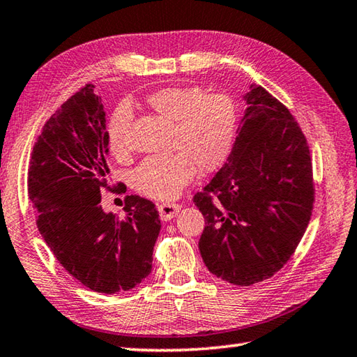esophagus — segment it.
Here are the masks:
<instances>
[{
    "label": "esophagus",
    "instance_id": "esophagus-1",
    "mask_svg": "<svg viewBox=\"0 0 357 357\" xmlns=\"http://www.w3.org/2000/svg\"><path fill=\"white\" fill-rule=\"evenodd\" d=\"M179 208H181V206L179 204H174V202H162V204L158 206L160 220L169 221V220L174 218V216L178 215Z\"/></svg>",
    "mask_w": 357,
    "mask_h": 357
}]
</instances>
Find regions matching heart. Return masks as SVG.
I'll return each mask as SVG.
<instances>
[{"mask_svg":"<svg viewBox=\"0 0 357 357\" xmlns=\"http://www.w3.org/2000/svg\"><path fill=\"white\" fill-rule=\"evenodd\" d=\"M146 107L173 122L172 150L149 156L131 174L137 193L153 199H173L195 176V170L213 172L226 162L235 142L238 113L226 94H206L198 86H169L146 97ZM132 111L121 103L108 123V146L116 158L127 155Z\"/></svg>","mask_w":357,"mask_h":357,"instance_id":"1","label":"heart"}]
</instances>
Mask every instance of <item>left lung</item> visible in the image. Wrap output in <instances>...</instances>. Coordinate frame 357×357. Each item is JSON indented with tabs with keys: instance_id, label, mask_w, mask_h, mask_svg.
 <instances>
[{
	"instance_id": "8db88e82",
	"label": "left lung",
	"mask_w": 357,
	"mask_h": 357,
	"mask_svg": "<svg viewBox=\"0 0 357 357\" xmlns=\"http://www.w3.org/2000/svg\"><path fill=\"white\" fill-rule=\"evenodd\" d=\"M232 151L193 197L206 220L199 252L221 280L249 286L294 254L314 202L310 146L289 109L250 83Z\"/></svg>"
}]
</instances>
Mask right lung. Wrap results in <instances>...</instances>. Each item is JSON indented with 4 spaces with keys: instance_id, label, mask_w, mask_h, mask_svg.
<instances>
[{
    "instance_id": "right-lung-1",
    "label": "right lung",
    "mask_w": 357,
    "mask_h": 357,
    "mask_svg": "<svg viewBox=\"0 0 357 357\" xmlns=\"http://www.w3.org/2000/svg\"><path fill=\"white\" fill-rule=\"evenodd\" d=\"M107 155L102 99L86 85L45 123L27 190L40 234L61 266L91 291L119 294L149 277L160 221L155 204L137 195L125 198L122 220L103 211Z\"/></svg>"
}]
</instances>
